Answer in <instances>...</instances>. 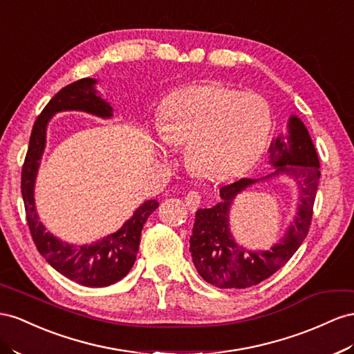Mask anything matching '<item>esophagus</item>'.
Here are the masks:
<instances>
[{"label": "esophagus", "mask_w": 354, "mask_h": 354, "mask_svg": "<svg viewBox=\"0 0 354 354\" xmlns=\"http://www.w3.org/2000/svg\"><path fill=\"white\" fill-rule=\"evenodd\" d=\"M185 203L189 207L190 212H196L201 204V195L195 192V190H190V192H187V195L185 196Z\"/></svg>", "instance_id": "34e87169"}]
</instances>
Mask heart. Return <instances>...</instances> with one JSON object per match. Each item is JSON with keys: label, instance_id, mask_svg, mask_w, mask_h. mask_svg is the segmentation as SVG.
<instances>
[{"label": "heart", "instance_id": "1", "mask_svg": "<svg viewBox=\"0 0 354 354\" xmlns=\"http://www.w3.org/2000/svg\"><path fill=\"white\" fill-rule=\"evenodd\" d=\"M270 102L256 92L222 83L183 86L160 109L159 141L165 151L187 145V162L207 180L241 176L263 153L272 131Z\"/></svg>", "mask_w": 354, "mask_h": 354}]
</instances>
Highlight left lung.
I'll list each match as a JSON object with an SVG mask.
<instances>
[{"mask_svg": "<svg viewBox=\"0 0 354 354\" xmlns=\"http://www.w3.org/2000/svg\"><path fill=\"white\" fill-rule=\"evenodd\" d=\"M272 173L259 178H241L221 189L222 201L212 208H199L190 236V253L198 274L221 289H245L279 271L298 250L308 234L316 199L320 162L304 122L292 114L288 133L272 140L270 147ZM286 175L299 186L300 203L291 226L270 251H247L233 240L228 209L243 189L259 180Z\"/></svg>", "mask_w": 354, "mask_h": 354, "instance_id": "1", "label": "left lung"}]
</instances>
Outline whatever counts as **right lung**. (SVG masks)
<instances>
[{"instance_id": "right-lung-1", "label": "right lung", "mask_w": 354, "mask_h": 354, "mask_svg": "<svg viewBox=\"0 0 354 354\" xmlns=\"http://www.w3.org/2000/svg\"><path fill=\"white\" fill-rule=\"evenodd\" d=\"M95 84H97V79L86 77L65 86L37 118L22 167V196L28 226H30L37 250L50 266L66 279L82 286L106 288L122 280L132 268L137 259L142 226L147 217L158 208V201H145L119 231L92 244L75 245L61 241L59 238L46 231L37 214L34 199L35 178L46 147L47 123L52 116L59 111L73 110L89 113L102 119H110L113 116V107L109 101L100 97Z\"/></svg>"}]
</instances>
